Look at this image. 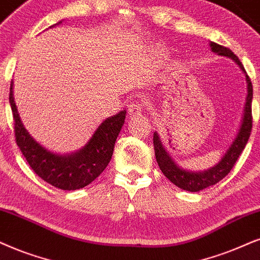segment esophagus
Returning a JSON list of instances; mask_svg holds the SVG:
<instances>
[{
  "label": "esophagus",
  "instance_id": "34e87169",
  "mask_svg": "<svg viewBox=\"0 0 260 260\" xmlns=\"http://www.w3.org/2000/svg\"><path fill=\"white\" fill-rule=\"evenodd\" d=\"M128 111H129L131 116H137V115L144 113V107L139 103H133L131 104L129 108H128Z\"/></svg>",
  "mask_w": 260,
  "mask_h": 260
}]
</instances>
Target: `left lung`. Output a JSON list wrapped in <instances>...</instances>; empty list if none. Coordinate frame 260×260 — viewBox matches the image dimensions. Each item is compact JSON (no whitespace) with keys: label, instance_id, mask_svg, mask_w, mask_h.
I'll use <instances>...</instances> for the list:
<instances>
[{"label":"left lung","instance_id":"8db88e82","mask_svg":"<svg viewBox=\"0 0 260 260\" xmlns=\"http://www.w3.org/2000/svg\"><path fill=\"white\" fill-rule=\"evenodd\" d=\"M210 47H211V50L217 55L231 57L232 60H234L246 74L244 66H242L239 57L236 56L231 49L213 42H210ZM246 81H247V97H246L244 116H242L241 124H240V129L238 134H236L234 141L231 144L229 149L226 150L224 156L212 168L204 170V172H188V170L181 169L174 162L172 157L169 156V153L164 149L157 132L153 133V147L157 163H158L159 169L162 170V173L168 177L174 185L180 187L181 189L188 190V192H199V190L208 188V187L216 185V183L221 181L223 177L228 175L233 167H234L239 156L244 151L246 144H247L252 131L253 87L251 79H249L247 74H246Z\"/></svg>","mask_w":260,"mask_h":260}]
</instances>
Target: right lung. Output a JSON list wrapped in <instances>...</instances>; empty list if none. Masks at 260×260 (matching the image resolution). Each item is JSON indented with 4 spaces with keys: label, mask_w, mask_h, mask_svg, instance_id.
<instances>
[{
    "label": "right lung",
    "mask_w": 260,
    "mask_h": 260,
    "mask_svg": "<svg viewBox=\"0 0 260 260\" xmlns=\"http://www.w3.org/2000/svg\"><path fill=\"white\" fill-rule=\"evenodd\" d=\"M9 103L14 119L16 145L29 167L44 181L63 190L83 188L101 175L110 162L115 141L126 119V110H121L119 114L104 120L87 144L77 152L57 154L38 144L21 123L13 97V83L9 91Z\"/></svg>",
    "instance_id": "add662e5"
}]
</instances>
